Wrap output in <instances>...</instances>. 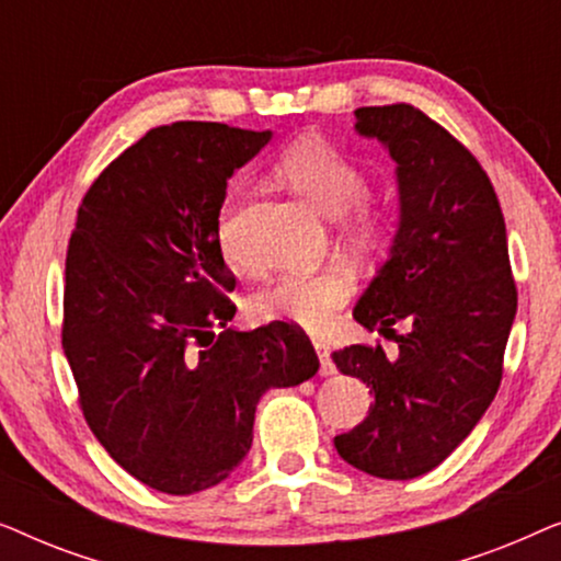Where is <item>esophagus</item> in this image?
Wrapping results in <instances>:
<instances>
[{
    "label": "esophagus",
    "instance_id": "obj_1",
    "mask_svg": "<svg viewBox=\"0 0 561 561\" xmlns=\"http://www.w3.org/2000/svg\"><path fill=\"white\" fill-rule=\"evenodd\" d=\"M313 350H317V355H319V375H334V363H332V357H329V350H327V344H321V342H313Z\"/></svg>",
    "mask_w": 561,
    "mask_h": 561
}]
</instances>
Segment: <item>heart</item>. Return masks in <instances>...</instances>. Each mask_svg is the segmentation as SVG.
I'll list each match as a JSON object with an SVG mask.
<instances>
[{
	"instance_id": "heart-1",
	"label": "heart",
	"mask_w": 561,
	"mask_h": 561,
	"mask_svg": "<svg viewBox=\"0 0 561 561\" xmlns=\"http://www.w3.org/2000/svg\"><path fill=\"white\" fill-rule=\"evenodd\" d=\"M275 175L311 202L321 214L340 219L342 234L359 250H370L388 227L386 209L367 194V179L347 152L321 137H301L290 142L275 160ZM240 194L221 206L217 221L219 248L229 260L242 257ZM355 294V275L347 267H327L319 273L286 271L267 280L252 298L263 319L286 321L306 332H324L336 313Z\"/></svg>"
}]
</instances>
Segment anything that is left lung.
<instances>
[{"label": "left lung", "mask_w": 561, "mask_h": 561, "mask_svg": "<svg viewBox=\"0 0 561 561\" xmlns=\"http://www.w3.org/2000/svg\"><path fill=\"white\" fill-rule=\"evenodd\" d=\"M355 117L357 135L396 160L401 217L352 317L382 336L401 320L410 332L396 335V359L380 344L332 352L375 398L334 447L373 478L411 480L442 465L493 403L518 294L501 204L472 152L411 104L359 106Z\"/></svg>", "instance_id": "1"}]
</instances>
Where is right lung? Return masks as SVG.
Masks as SVG:
<instances>
[{"label": "right lung", "instance_id": "obj_1", "mask_svg": "<svg viewBox=\"0 0 561 561\" xmlns=\"http://www.w3.org/2000/svg\"><path fill=\"white\" fill-rule=\"evenodd\" d=\"M271 137L219 122L156 127L104 168L79 206L64 352L99 444L160 493L227 480L252 447L265 390L319 370L309 336L286 321L227 327L237 306L219 211L227 181Z\"/></svg>", "mask_w": 561, "mask_h": 561}]
</instances>
